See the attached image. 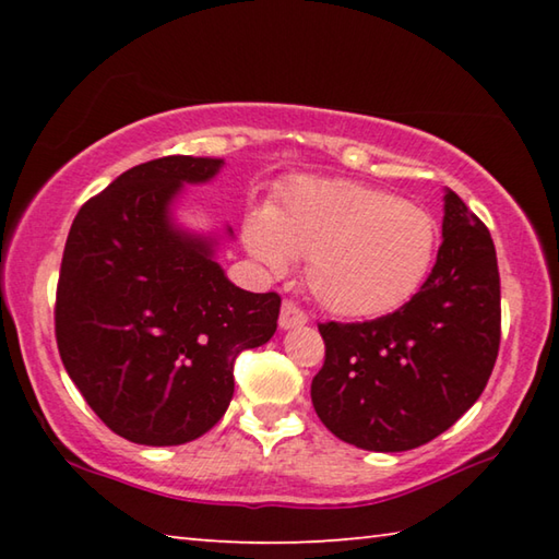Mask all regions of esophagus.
<instances>
[{"mask_svg": "<svg viewBox=\"0 0 559 559\" xmlns=\"http://www.w3.org/2000/svg\"><path fill=\"white\" fill-rule=\"evenodd\" d=\"M306 323H308V316L302 313V310L296 306V302H293V300H283L278 325H281L283 330H288V328H300V325H306Z\"/></svg>", "mask_w": 559, "mask_h": 559, "instance_id": "34e87169", "label": "esophagus"}]
</instances>
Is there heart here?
Instances as JSON below:
<instances>
[{
    "label": "heart",
    "mask_w": 559,
    "mask_h": 559,
    "mask_svg": "<svg viewBox=\"0 0 559 559\" xmlns=\"http://www.w3.org/2000/svg\"><path fill=\"white\" fill-rule=\"evenodd\" d=\"M437 222L414 202L349 179L302 177L243 224L246 249L273 273L308 259L320 306L345 318L392 313L429 276Z\"/></svg>",
    "instance_id": "b5f03b06"
}]
</instances>
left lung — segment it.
Masks as SVG:
<instances>
[{"mask_svg":"<svg viewBox=\"0 0 559 559\" xmlns=\"http://www.w3.org/2000/svg\"><path fill=\"white\" fill-rule=\"evenodd\" d=\"M443 241L419 293L365 323H320L310 384L320 421L367 451L437 439L486 390L500 347V276L488 226L447 192Z\"/></svg>","mask_w":559,"mask_h":559,"instance_id":"left-lung-1","label":"left lung"}]
</instances>
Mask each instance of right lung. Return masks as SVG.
I'll return each instance as SVG.
<instances>
[{"label":"right lung","instance_id":"obj_1","mask_svg":"<svg viewBox=\"0 0 559 559\" xmlns=\"http://www.w3.org/2000/svg\"><path fill=\"white\" fill-rule=\"evenodd\" d=\"M222 159L167 155L122 173L81 206L56 286V343L83 400L118 437L177 447L234 396L239 353L276 333L278 293L236 288L214 241L177 231L169 204Z\"/></svg>","mask_w":559,"mask_h":559}]
</instances>
